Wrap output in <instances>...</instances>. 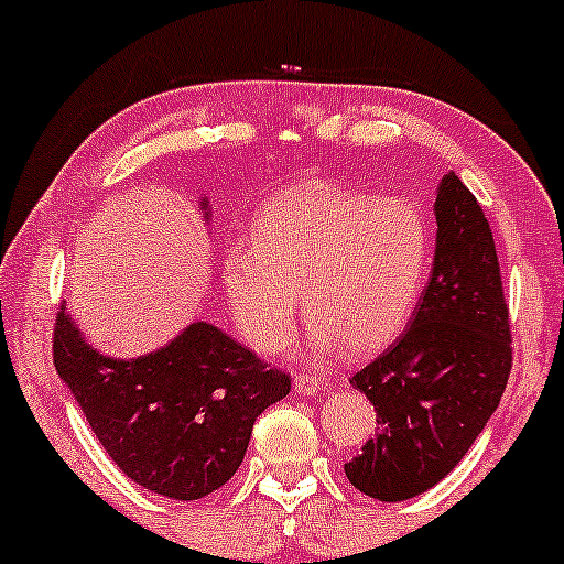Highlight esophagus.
Masks as SVG:
<instances>
[{"mask_svg": "<svg viewBox=\"0 0 564 564\" xmlns=\"http://www.w3.org/2000/svg\"><path fill=\"white\" fill-rule=\"evenodd\" d=\"M321 391H326V386L321 380H315L311 375H294V393L315 395Z\"/></svg>", "mask_w": 564, "mask_h": 564, "instance_id": "esophagus-1", "label": "esophagus"}]
</instances>
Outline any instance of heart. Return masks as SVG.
<instances>
[{
  "label": "heart",
  "instance_id": "1",
  "mask_svg": "<svg viewBox=\"0 0 564 564\" xmlns=\"http://www.w3.org/2000/svg\"><path fill=\"white\" fill-rule=\"evenodd\" d=\"M431 262L433 227L414 200L305 182L257 208L251 246L221 253V286L257 352L292 343L302 294L315 350L367 356L406 329Z\"/></svg>",
  "mask_w": 564,
  "mask_h": 564
}]
</instances>
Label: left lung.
Instances as JSON below:
<instances>
[{
  "instance_id": "obj_1",
  "label": "left lung",
  "mask_w": 564,
  "mask_h": 564,
  "mask_svg": "<svg viewBox=\"0 0 564 564\" xmlns=\"http://www.w3.org/2000/svg\"><path fill=\"white\" fill-rule=\"evenodd\" d=\"M429 286L399 339L350 386L372 401L377 436L345 463L356 490L386 503L444 479L498 410L511 372L509 307L490 221L453 171L438 182Z\"/></svg>"
}]
</instances>
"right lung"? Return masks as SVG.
<instances>
[{
	"instance_id": "right-lung-1",
	"label": "right lung",
	"mask_w": 564,
	"mask_h": 564,
	"mask_svg": "<svg viewBox=\"0 0 564 564\" xmlns=\"http://www.w3.org/2000/svg\"><path fill=\"white\" fill-rule=\"evenodd\" d=\"M200 212L212 219L208 197ZM53 361L117 468L173 500L206 498L232 479L253 420L292 388L208 321H192L144 356L111 358L61 305Z\"/></svg>"
}]
</instances>
